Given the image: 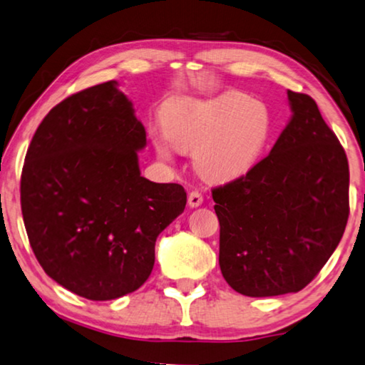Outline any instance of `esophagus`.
I'll return each mask as SVG.
<instances>
[{
	"instance_id": "34e87169",
	"label": "esophagus",
	"mask_w": 365,
	"mask_h": 365,
	"mask_svg": "<svg viewBox=\"0 0 365 365\" xmlns=\"http://www.w3.org/2000/svg\"><path fill=\"white\" fill-rule=\"evenodd\" d=\"M202 203H203V197H202V193L197 192V190H195V192H192V193L188 195V205L192 208H197Z\"/></svg>"
}]
</instances>
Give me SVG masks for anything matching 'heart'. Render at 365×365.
<instances>
[{
  "instance_id": "heart-1",
  "label": "heart",
  "mask_w": 365,
  "mask_h": 365,
  "mask_svg": "<svg viewBox=\"0 0 365 365\" xmlns=\"http://www.w3.org/2000/svg\"><path fill=\"white\" fill-rule=\"evenodd\" d=\"M163 129L150 137L158 157L170 160L173 145L193 150V167L207 182L223 183L248 173L271 135L263 102L241 92L212 99H178L163 110Z\"/></svg>"
}]
</instances>
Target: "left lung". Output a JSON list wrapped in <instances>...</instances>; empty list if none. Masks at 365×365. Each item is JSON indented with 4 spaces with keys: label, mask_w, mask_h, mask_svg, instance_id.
<instances>
[{
    "label": "left lung",
    "mask_w": 365,
    "mask_h": 365,
    "mask_svg": "<svg viewBox=\"0 0 365 365\" xmlns=\"http://www.w3.org/2000/svg\"><path fill=\"white\" fill-rule=\"evenodd\" d=\"M292 117L269 155L212 190L220 268L236 292H297L334 253L349 218L346 152L312 97L287 91Z\"/></svg>",
    "instance_id": "8db88e82"
}]
</instances>
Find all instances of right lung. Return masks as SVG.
I'll list each match as a JSON object with an SVG mask.
<instances>
[{"instance_id":"1","label":"right lung","mask_w":365,"mask_h":365,"mask_svg":"<svg viewBox=\"0 0 365 365\" xmlns=\"http://www.w3.org/2000/svg\"><path fill=\"white\" fill-rule=\"evenodd\" d=\"M145 143L132 102L109 81L53 107L28 147L29 245L49 278L86 299H117L145 283L157 236L187 205L182 185L140 175Z\"/></svg>"}]
</instances>
